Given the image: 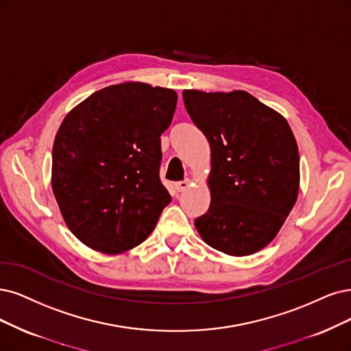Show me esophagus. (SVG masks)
Segmentation results:
<instances>
[{
    "instance_id": "34e87169",
    "label": "esophagus",
    "mask_w": 351,
    "mask_h": 351,
    "mask_svg": "<svg viewBox=\"0 0 351 351\" xmlns=\"http://www.w3.org/2000/svg\"><path fill=\"white\" fill-rule=\"evenodd\" d=\"M191 185V180L189 179H185V180H180V182H176L175 184V188L178 192H185Z\"/></svg>"
}]
</instances>
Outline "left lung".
<instances>
[{
    "instance_id": "left-lung-1",
    "label": "left lung",
    "mask_w": 351,
    "mask_h": 351,
    "mask_svg": "<svg viewBox=\"0 0 351 351\" xmlns=\"http://www.w3.org/2000/svg\"><path fill=\"white\" fill-rule=\"evenodd\" d=\"M182 95L211 147V204L195 219L197 231L228 256L262 250L300 192V152L287 119L245 90L185 89Z\"/></svg>"
}]
</instances>
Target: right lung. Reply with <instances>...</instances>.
Masks as SVG:
<instances>
[{
    "label": "right lung",
    "mask_w": 351,
    "mask_h": 351,
    "mask_svg": "<svg viewBox=\"0 0 351 351\" xmlns=\"http://www.w3.org/2000/svg\"><path fill=\"white\" fill-rule=\"evenodd\" d=\"M178 95L143 82L102 88L71 110L51 150V189L73 236L120 254L145 241L171 195L162 185L160 134Z\"/></svg>",
    "instance_id": "right-lung-1"
}]
</instances>
